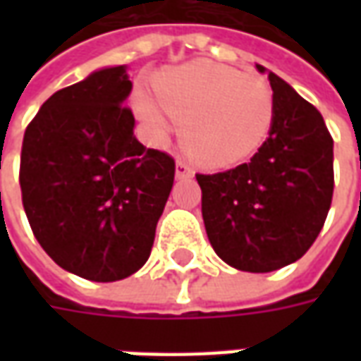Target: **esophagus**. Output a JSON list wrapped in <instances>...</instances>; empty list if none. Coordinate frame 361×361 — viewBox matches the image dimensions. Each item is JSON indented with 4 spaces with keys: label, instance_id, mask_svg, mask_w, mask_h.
<instances>
[{
    "label": "esophagus",
    "instance_id": "esophagus-1",
    "mask_svg": "<svg viewBox=\"0 0 361 361\" xmlns=\"http://www.w3.org/2000/svg\"><path fill=\"white\" fill-rule=\"evenodd\" d=\"M193 176V168H191V164H188L185 160H178L176 162V178L178 180H185V178H191Z\"/></svg>",
    "mask_w": 361,
    "mask_h": 361
}]
</instances>
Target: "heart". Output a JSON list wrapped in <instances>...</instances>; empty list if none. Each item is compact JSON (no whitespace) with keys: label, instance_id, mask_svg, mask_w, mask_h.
I'll use <instances>...</instances> for the list:
<instances>
[{"label":"heart","instance_id":"1","mask_svg":"<svg viewBox=\"0 0 361 361\" xmlns=\"http://www.w3.org/2000/svg\"><path fill=\"white\" fill-rule=\"evenodd\" d=\"M154 98L135 96V111L158 133L168 129L161 107L183 126V141L207 166H228L250 157L265 141L274 116L265 82L214 61H191L154 81ZM160 105L159 109L157 106Z\"/></svg>","mask_w":361,"mask_h":361}]
</instances>
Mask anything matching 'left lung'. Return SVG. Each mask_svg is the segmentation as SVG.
<instances>
[{
  "mask_svg": "<svg viewBox=\"0 0 361 361\" xmlns=\"http://www.w3.org/2000/svg\"><path fill=\"white\" fill-rule=\"evenodd\" d=\"M269 81L274 116L267 141L250 162L197 173L212 250L247 272L303 257L325 224L334 189L333 137L323 116L280 77L269 73Z\"/></svg>",
  "mask_w": 361,
  "mask_h": 361,
  "instance_id": "obj_1",
  "label": "left lung"
}]
</instances>
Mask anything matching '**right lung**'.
Returning a JSON list of instances; mask_svg holds the SVG:
<instances>
[{"label":"right lung","instance_id":"obj_1","mask_svg":"<svg viewBox=\"0 0 361 361\" xmlns=\"http://www.w3.org/2000/svg\"><path fill=\"white\" fill-rule=\"evenodd\" d=\"M126 66L51 94L27 126L19 183L32 234L61 269L127 279L152 250L176 162L133 133Z\"/></svg>","mask_w":361,"mask_h":361}]
</instances>
